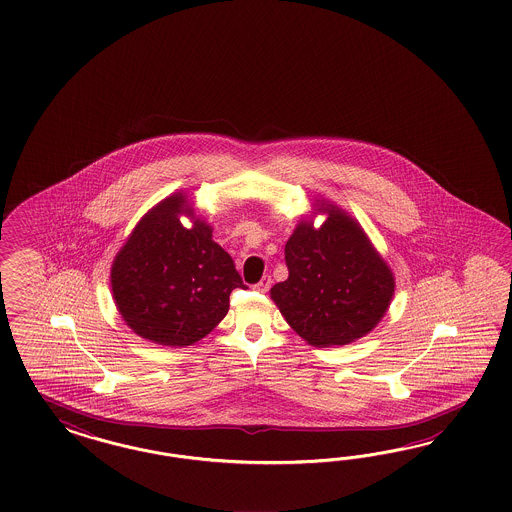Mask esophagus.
Masks as SVG:
<instances>
[{"label": "esophagus", "mask_w": 512, "mask_h": 512, "mask_svg": "<svg viewBox=\"0 0 512 512\" xmlns=\"http://www.w3.org/2000/svg\"><path fill=\"white\" fill-rule=\"evenodd\" d=\"M270 285H272V278H270V276H263V279H261L253 289L259 291V293H266V291L270 289Z\"/></svg>", "instance_id": "1"}]
</instances>
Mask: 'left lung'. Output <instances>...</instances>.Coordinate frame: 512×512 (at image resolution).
I'll return each mask as SVG.
<instances>
[{"mask_svg": "<svg viewBox=\"0 0 512 512\" xmlns=\"http://www.w3.org/2000/svg\"><path fill=\"white\" fill-rule=\"evenodd\" d=\"M285 244L289 278L270 289L285 321L315 347L347 345L370 334L394 296V274L357 219L317 199ZM325 213L326 223L312 227Z\"/></svg>", "mask_w": 512, "mask_h": 512, "instance_id": "8db88e82", "label": "left lung"}]
</instances>
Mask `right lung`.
<instances>
[{"instance_id": "1", "label": "right lung", "mask_w": 512, "mask_h": 512, "mask_svg": "<svg viewBox=\"0 0 512 512\" xmlns=\"http://www.w3.org/2000/svg\"><path fill=\"white\" fill-rule=\"evenodd\" d=\"M182 216L191 228L181 225ZM212 231L184 191L140 217L110 268L116 310L137 336L186 347L223 321L233 289L246 285Z\"/></svg>"}]
</instances>
